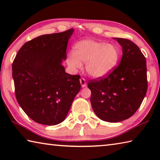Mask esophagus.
<instances>
[{"label":"esophagus","mask_w":160,"mask_h":160,"mask_svg":"<svg viewBox=\"0 0 160 160\" xmlns=\"http://www.w3.org/2000/svg\"><path fill=\"white\" fill-rule=\"evenodd\" d=\"M80 82L81 84V86H82V88H85V87L87 85V83H86V80L85 78H80Z\"/></svg>","instance_id":"obj_1"}]
</instances>
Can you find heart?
I'll use <instances>...</instances> for the list:
<instances>
[{"label": "heart", "instance_id": "b5f03b06", "mask_svg": "<svg viewBox=\"0 0 160 160\" xmlns=\"http://www.w3.org/2000/svg\"><path fill=\"white\" fill-rule=\"evenodd\" d=\"M120 50L113 44L84 39L75 43L72 54L67 57L68 65L74 70L85 63L88 73L93 78H102L109 74L117 65Z\"/></svg>", "mask_w": 160, "mask_h": 160}]
</instances>
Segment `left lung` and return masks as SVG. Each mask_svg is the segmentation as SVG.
<instances>
[{
  "mask_svg": "<svg viewBox=\"0 0 160 160\" xmlns=\"http://www.w3.org/2000/svg\"><path fill=\"white\" fill-rule=\"evenodd\" d=\"M122 47L119 66L106 77L88 82L94 112L102 121L120 122L134 114L147 92L145 57L131 40L114 38Z\"/></svg>",
  "mask_w": 160,
  "mask_h": 160,
  "instance_id": "8db88e82",
  "label": "left lung"
}]
</instances>
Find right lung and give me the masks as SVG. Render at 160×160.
Listing matches in <instances>:
<instances>
[{
    "mask_svg": "<svg viewBox=\"0 0 160 160\" xmlns=\"http://www.w3.org/2000/svg\"><path fill=\"white\" fill-rule=\"evenodd\" d=\"M74 32L44 34L26 42L12 63L18 104L29 118L43 125L65 120L80 90V76L65 71L68 40Z\"/></svg>",
    "mask_w": 160,
    "mask_h": 160,
    "instance_id": "right-lung-1",
    "label": "right lung"
}]
</instances>
